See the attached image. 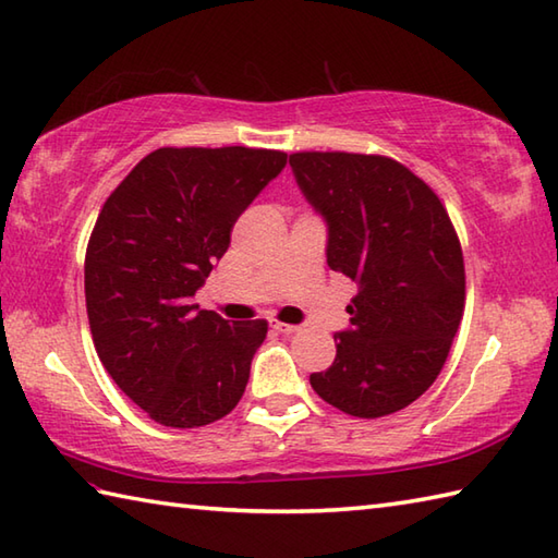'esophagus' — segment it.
<instances>
[{
  "instance_id": "esophagus-1",
  "label": "esophagus",
  "mask_w": 558,
  "mask_h": 558,
  "mask_svg": "<svg viewBox=\"0 0 558 558\" xmlns=\"http://www.w3.org/2000/svg\"><path fill=\"white\" fill-rule=\"evenodd\" d=\"M270 326L276 331H280V333H294V331H300V326H294V324H286V322H270Z\"/></svg>"
}]
</instances>
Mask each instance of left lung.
<instances>
[{
    "mask_svg": "<svg viewBox=\"0 0 558 558\" xmlns=\"http://www.w3.org/2000/svg\"><path fill=\"white\" fill-rule=\"evenodd\" d=\"M302 193L329 222V268L357 282L336 360L310 375L326 403L355 418L407 409L428 389L460 329L466 278L442 201L401 161L355 151L290 155Z\"/></svg>",
    "mask_w": 558,
    "mask_h": 558,
    "instance_id": "1",
    "label": "left lung"
}]
</instances>
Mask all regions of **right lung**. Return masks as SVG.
Returning a JSON list of instances; mask_svg holds the SVG:
<instances>
[{
    "label": "right lung",
    "mask_w": 558,
    "mask_h": 558,
    "mask_svg": "<svg viewBox=\"0 0 558 558\" xmlns=\"http://www.w3.org/2000/svg\"><path fill=\"white\" fill-rule=\"evenodd\" d=\"M280 149L159 147L108 195L84 258L94 348L116 385L167 428H201L242 399L266 319L227 324L193 294L236 217L286 167Z\"/></svg>",
    "instance_id": "right-lung-1"
}]
</instances>
